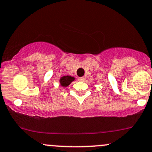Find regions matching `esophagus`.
Masks as SVG:
<instances>
[{
    "label": "esophagus",
    "mask_w": 152,
    "mask_h": 152,
    "mask_svg": "<svg viewBox=\"0 0 152 152\" xmlns=\"http://www.w3.org/2000/svg\"><path fill=\"white\" fill-rule=\"evenodd\" d=\"M78 80L80 81H83L84 80V77H79V79H78Z\"/></svg>",
    "instance_id": "obj_1"
}]
</instances>
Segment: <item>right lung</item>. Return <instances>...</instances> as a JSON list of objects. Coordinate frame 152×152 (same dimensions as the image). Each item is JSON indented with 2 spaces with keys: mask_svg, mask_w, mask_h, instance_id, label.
Listing matches in <instances>:
<instances>
[{
  "mask_svg": "<svg viewBox=\"0 0 152 152\" xmlns=\"http://www.w3.org/2000/svg\"><path fill=\"white\" fill-rule=\"evenodd\" d=\"M74 79L75 78L72 77V76H64L61 78V79H60V83H61V85L63 86V87H66V86H68L73 81H74Z\"/></svg>",
  "mask_w": 152,
  "mask_h": 152,
  "instance_id": "1",
  "label": "right lung"
}]
</instances>
